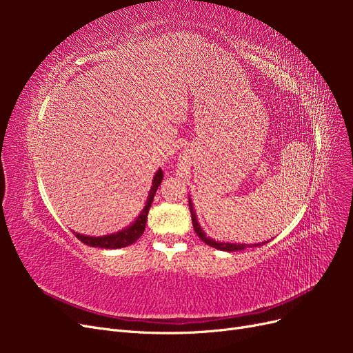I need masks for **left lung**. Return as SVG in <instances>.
<instances>
[{
	"instance_id": "1",
	"label": "left lung",
	"mask_w": 353,
	"mask_h": 353,
	"mask_svg": "<svg viewBox=\"0 0 353 353\" xmlns=\"http://www.w3.org/2000/svg\"><path fill=\"white\" fill-rule=\"evenodd\" d=\"M188 206H190L191 221H193V227H194L196 234H197L199 239H200L201 241H205L206 244L212 245V248L223 250V252H236V250H243V249H245V248H256V245H261V244H252V245H250V244H236V243H221V241H215L213 239L206 237L205 231H203L201 227L199 225L197 218H196V212L193 210V203H191V200H188ZM265 243H268V241H265ZM265 243H262V244H265Z\"/></svg>"
}]
</instances>
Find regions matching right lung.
Listing matches in <instances>:
<instances>
[{
    "mask_svg": "<svg viewBox=\"0 0 353 353\" xmlns=\"http://www.w3.org/2000/svg\"><path fill=\"white\" fill-rule=\"evenodd\" d=\"M162 179H163V170L159 169L156 175H154V178H153V183H152L153 185L150 188V193H148L145 206L141 210L140 216L135 219L132 225H130L128 228H125L119 232H116V234H110V236H103V237L82 236V234H78V232H73V234L83 244L91 245V248H100V249H121V248H126V245L135 243L138 239L143 236V232L145 230L148 210H150L154 194H156V191H157L160 183H162Z\"/></svg>",
    "mask_w": 353,
    "mask_h": 353,
    "instance_id": "obj_1",
    "label": "right lung"
}]
</instances>
